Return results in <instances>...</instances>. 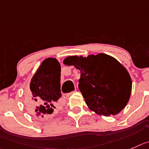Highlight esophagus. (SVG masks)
<instances>
[{"label": "esophagus", "instance_id": "1", "mask_svg": "<svg viewBox=\"0 0 149 149\" xmlns=\"http://www.w3.org/2000/svg\"><path fill=\"white\" fill-rule=\"evenodd\" d=\"M74 91L71 92V93H65V94H63V97H64V98H68V97H70L71 95H72Z\"/></svg>", "mask_w": 149, "mask_h": 149}]
</instances>
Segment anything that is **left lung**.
<instances>
[{"mask_svg":"<svg viewBox=\"0 0 149 149\" xmlns=\"http://www.w3.org/2000/svg\"><path fill=\"white\" fill-rule=\"evenodd\" d=\"M63 63L80 71L78 87L91 110L110 116L126 107L132 83L128 71L116 58L104 53L72 56L66 58Z\"/></svg>","mask_w":149,"mask_h":149,"instance_id":"obj_1","label":"left lung"}]
</instances>
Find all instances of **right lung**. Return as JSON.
<instances>
[{
    "label": "right lung",
    "mask_w": 149,
    "mask_h": 149,
    "mask_svg": "<svg viewBox=\"0 0 149 149\" xmlns=\"http://www.w3.org/2000/svg\"><path fill=\"white\" fill-rule=\"evenodd\" d=\"M61 65L55 58L42 61L31 78L27 107L39 118L49 117L57 110L61 102Z\"/></svg>",
    "instance_id": "add662e5"
}]
</instances>
